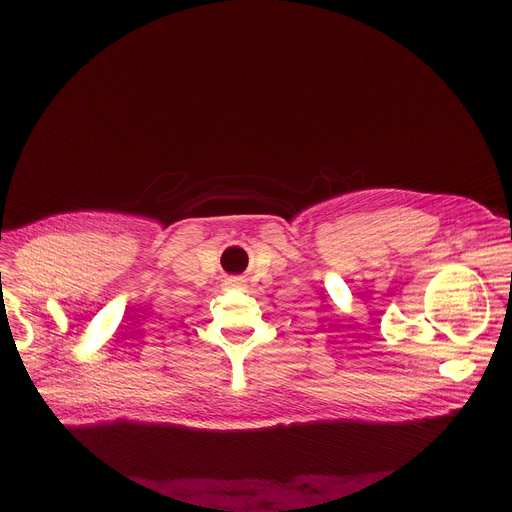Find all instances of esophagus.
<instances>
[{"mask_svg": "<svg viewBox=\"0 0 512 512\" xmlns=\"http://www.w3.org/2000/svg\"><path fill=\"white\" fill-rule=\"evenodd\" d=\"M226 286L228 288H245V280H242V278H228Z\"/></svg>", "mask_w": 512, "mask_h": 512, "instance_id": "esophagus-1", "label": "esophagus"}]
</instances>
